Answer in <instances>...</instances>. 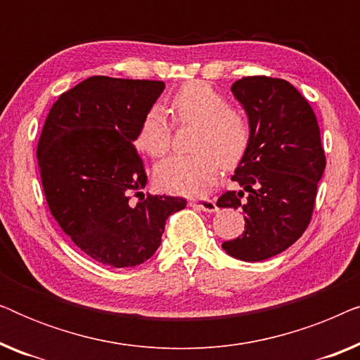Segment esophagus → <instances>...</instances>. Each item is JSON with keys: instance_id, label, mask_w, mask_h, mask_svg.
<instances>
[{"instance_id": "34e87169", "label": "esophagus", "mask_w": 360, "mask_h": 360, "mask_svg": "<svg viewBox=\"0 0 360 360\" xmlns=\"http://www.w3.org/2000/svg\"><path fill=\"white\" fill-rule=\"evenodd\" d=\"M190 205L195 206V208L201 210V211H206V213H214V211H218V206H216L214 200H210V198L191 200Z\"/></svg>"}]
</instances>
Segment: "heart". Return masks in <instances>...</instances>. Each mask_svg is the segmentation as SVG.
Listing matches in <instances>:
<instances>
[{"label": "heart", "instance_id": "obj_1", "mask_svg": "<svg viewBox=\"0 0 360 360\" xmlns=\"http://www.w3.org/2000/svg\"><path fill=\"white\" fill-rule=\"evenodd\" d=\"M170 112L179 124L195 122L191 154L167 157L157 165L155 180L172 193L196 196L213 186L219 167H233L249 149L252 129L249 117L229 106L228 98L208 83L191 82L170 100ZM172 142V122L164 108L146 111L136 144L150 157H162Z\"/></svg>", "mask_w": 360, "mask_h": 360}]
</instances>
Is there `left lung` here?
Listing matches in <instances>:
<instances>
[{
    "instance_id": "left-lung-1",
    "label": "left lung",
    "mask_w": 360,
    "mask_h": 360,
    "mask_svg": "<svg viewBox=\"0 0 360 360\" xmlns=\"http://www.w3.org/2000/svg\"><path fill=\"white\" fill-rule=\"evenodd\" d=\"M249 117L252 137L219 208L243 210L245 231L223 243L231 257L259 262L288 249L311 221L326 157L316 116L282 78L244 77L231 86ZM248 196L244 197L243 193Z\"/></svg>"
}]
</instances>
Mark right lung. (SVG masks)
<instances>
[{
	"instance_id": "add662e5",
	"label": "right lung",
	"mask_w": 360,
	"mask_h": 360,
	"mask_svg": "<svg viewBox=\"0 0 360 360\" xmlns=\"http://www.w3.org/2000/svg\"><path fill=\"white\" fill-rule=\"evenodd\" d=\"M164 82L90 77L62 93L49 111L37 164L49 210L86 255L110 267H136L159 249L165 221L185 198L147 195L134 141Z\"/></svg>"
}]
</instances>
